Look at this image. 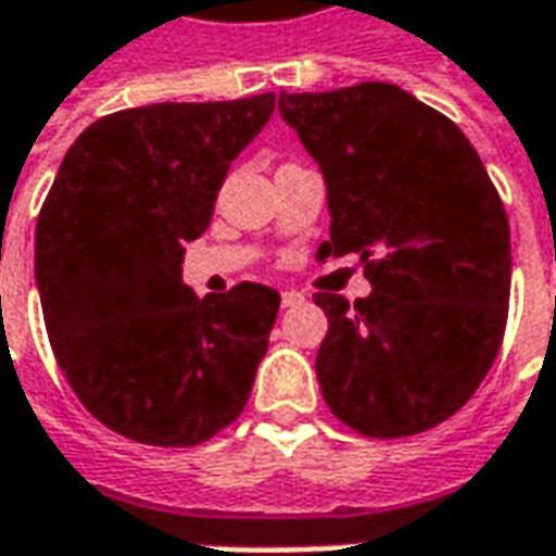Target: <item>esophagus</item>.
<instances>
[{
    "mask_svg": "<svg viewBox=\"0 0 556 556\" xmlns=\"http://www.w3.org/2000/svg\"><path fill=\"white\" fill-rule=\"evenodd\" d=\"M303 300H306V296L296 293V290H285V293H281V306H300Z\"/></svg>",
    "mask_w": 556,
    "mask_h": 556,
    "instance_id": "34e87169",
    "label": "esophagus"
}]
</instances>
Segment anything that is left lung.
Returning <instances> with one entry per match:
<instances>
[{"label":"left lung","mask_w":556,"mask_h":556,"mask_svg":"<svg viewBox=\"0 0 556 556\" xmlns=\"http://www.w3.org/2000/svg\"><path fill=\"white\" fill-rule=\"evenodd\" d=\"M318 163L331 241L358 253L371 293H315L328 315L315 374L333 415L365 437L424 433L489 374L510 300V228L458 126L393 83L278 98Z\"/></svg>","instance_id":"left-lung-1"}]
</instances>
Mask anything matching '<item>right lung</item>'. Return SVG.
<instances>
[{"label":"right lung","instance_id":"1","mask_svg":"<svg viewBox=\"0 0 556 556\" xmlns=\"http://www.w3.org/2000/svg\"><path fill=\"white\" fill-rule=\"evenodd\" d=\"M271 111V92L132 108L61 161L36 223V290L61 371L119 437L198 445L244 412L281 296L250 281L198 296L182 263Z\"/></svg>","mask_w":556,"mask_h":556}]
</instances>
